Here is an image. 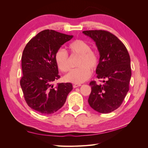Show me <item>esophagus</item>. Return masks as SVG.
I'll list each match as a JSON object with an SVG mask.
<instances>
[{"label": "esophagus", "mask_w": 148, "mask_h": 148, "mask_svg": "<svg viewBox=\"0 0 148 148\" xmlns=\"http://www.w3.org/2000/svg\"><path fill=\"white\" fill-rule=\"evenodd\" d=\"M80 86H82V84H77V83H75V84H73V87L74 88H77V87Z\"/></svg>", "instance_id": "1"}]
</instances>
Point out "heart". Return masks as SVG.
<instances>
[{
    "instance_id": "heart-1",
    "label": "heart",
    "mask_w": 148,
    "mask_h": 148,
    "mask_svg": "<svg viewBox=\"0 0 148 148\" xmlns=\"http://www.w3.org/2000/svg\"><path fill=\"white\" fill-rule=\"evenodd\" d=\"M68 48L71 55L79 56L77 63L78 68L70 71L65 77L67 82L82 83L86 82L91 76V70H95L99 65V57L97 53L91 50V46L82 39H76L69 44ZM55 60L59 69L62 72L70 70L69 57L67 52L59 49L55 53Z\"/></svg>"
}]
</instances>
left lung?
Listing matches in <instances>:
<instances>
[{
    "label": "left lung",
    "mask_w": 148,
    "mask_h": 148,
    "mask_svg": "<svg viewBox=\"0 0 148 148\" xmlns=\"http://www.w3.org/2000/svg\"><path fill=\"white\" fill-rule=\"evenodd\" d=\"M83 33L96 42L100 55L96 70L97 78L106 79L102 85L95 81L89 83L91 92L88 103L98 112H111L121 106L129 90L130 57L123 42L109 31L89 30Z\"/></svg>",
    "instance_id": "1"
}]
</instances>
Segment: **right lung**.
Wrapping results in <instances>:
<instances>
[{
	"mask_svg": "<svg viewBox=\"0 0 148 148\" xmlns=\"http://www.w3.org/2000/svg\"><path fill=\"white\" fill-rule=\"evenodd\" d=\"M72 38V35L44 30L31 39L24 49L20 85L27 104L39 113L56 112L64 106L73 89L70 83H57L56 87L52 84L60 78L55 53Z\"/></svg>",
	"mask_w": 148,
	"mask_h": 148,
	"instance_id": "add662e5",
	"label": "right lung"
}]
</instances>
